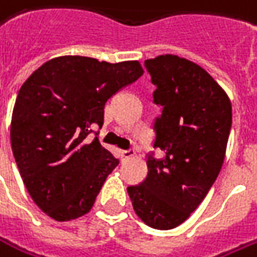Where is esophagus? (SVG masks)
<instances>
[{
    "instance_id": "1",
    "label": "esophagus",
    "mask_w": 257,
    "mask_h": 257,
    "mask_svg": "<svg viewBox=\"0 0 257 257\" xmlns=\"http://www.w3.org/2000/svg\"><path fill=\"white\" fill-rule=\"evenodd\" d=\"M120 155H122L123 159H128V158H132V156L135 155V151L134 149H125V151L120 152Z\"/></svg>"
}]
</instances>
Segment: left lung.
<instances>
[{
	"label": "left lung",
	"instance_id": "8db88e82",
	"mask_svg": "<svg viewBox=\"0 0 257 257\" xmlns=\"http://www.w3.org/2000/svg\"><path fill=\"white\" fill-rule=\"evenodd\" d=\"M155 85L154 102L162 113L154 122V148L148 175L128 186L137 215L161 230L183 223L205 199L225 159L232 126V105L226 92L199 65L176 55L145 61Z\"/></svg>",
	"mask_w": 257,
	"mask_h": 257
}]
</instances>
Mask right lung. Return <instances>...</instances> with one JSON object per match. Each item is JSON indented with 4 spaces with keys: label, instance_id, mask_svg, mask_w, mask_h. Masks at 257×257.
<instances>
[{
    "label": "right lung",
    "instance_id": "1",
    "mask_svg": "<svg viewBox=\"0 0 257 257\" xmlns=\"http://www.w3.org/2000/svg\"><path fill=\"white\" fill-rule=\"evenodd\" d=\"M142 74L138 61L68 55L45 62L24 82L13 111L11 146L25 188L48 216L65 222L91 210L119 164L93 128L103 125L106 101Z\"/></svg>",
    "mask_w": 257,
    "mask_h": 257
}]
</instances>
